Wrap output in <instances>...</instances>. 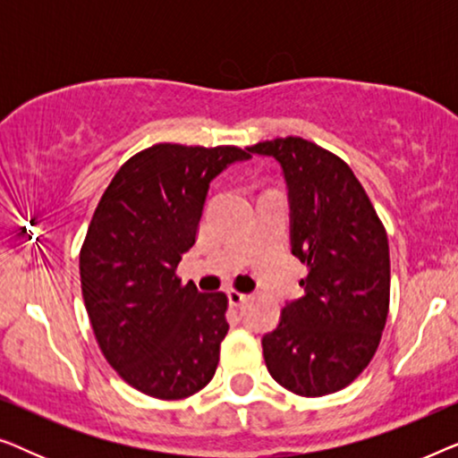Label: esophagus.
Segmentation results:
<instances>
[{"instance_id": "obj_1", "label": "esophagus", "mask_w": 458, "mask_h": 458, "mask_svg": "<svg viewBox=\"0 0 458 458\" xmlns=\"http://www.w3.org/2000/svg\"><path fill=\"white\" fill-rule=\"evenodd\" d=\"M227 298H229V304L231 306H242L248 300V293L237 292V290H229L227 292Z\"/></svg>"}]
</instances>
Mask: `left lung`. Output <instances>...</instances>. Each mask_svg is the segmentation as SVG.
I'll return each mask as SVG.
<instances>
[{
  "label": "left lung",
  "instance_id": "left-lung-1",
  "mask_svg": "<svg viewBox=\"0 0 458 458\" xmlns=\"http://www.w3.org/2000/svg\"><path fill=\"white\" fill-rule=\"evenodd\" d=\"M281 165L292 254L309 267L304 296L262 337L271 377L318 398L352 384L379 346L390 309V246L360 181L342 158L302 137L248 148Z\"/></svg>",
  "mask_w": 458,
  "mask_h": 458
}]
</instances>
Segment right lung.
Instances as JSON below:
<instances>
[{"instance_id": "add662e5", "label": "right lung", "mask_w": 458, "mask_h": 458, "mask_svg": "<svg viewBox=\"0 0 458 458\" xmlns=\"http://www.w3.org/2000/svg\"><path fill=\"white\" fill-rule=\"evenodd\" d=\"M235 146L156 143L118 168L81 248V290L106 360L135 390L181 400L216 371L227 296L181 284L210 181L248 160Z\"/></svg>"}]
</instances>
